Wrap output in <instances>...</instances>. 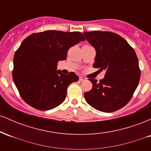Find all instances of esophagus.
I'll return each mask as SVG.
<instances>
[{
    "label": "esophagus",
    "instance_id": "1",
    "mask_svg": "<svg viewBox=\"0 0 151 151\" xmlns=\"http://www.w3.org/2000/svg\"><path fill=\"white\" fill-rule=\"evenodd\" d=\"M86 80V78L84 77H79V81H84Z\"/></svg>",
    "mask_w": 151,
    "mask_h": 151
}]
</instances>
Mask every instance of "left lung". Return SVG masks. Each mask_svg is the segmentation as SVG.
Here are the masks:
<instances>
[{
	"instance_id": "1",
	"label": "left lung",
	"mask_w": 151,
	"mask_h": 151,
	"mask_svg": "<svg viewBox=\"0 0 151 151\" xmlns=\"http://www.w3.org/2000/svg\"><path fill=\"white\" fill-rule=\"evenodd\" d=\"M96 52L93 67L105 70L104 79H89L92 89L84 93L90 106L100 111L114 112L129 103L136 91L141 70L134 50L126 40L111 32H84Z\"/></svg>"
}]
</instances>
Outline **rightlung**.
I'll use <instances>...</instances> for the list:
<instances>
[{
    "mask_svg": "<svg viewBox=\"0 0 151 151\" xmlns=\"http://www.w3.org/2000/svg\"><path fill=\"white\" fill-rule=\"evenodd\" d=\"M80 32L47 30L31 34L22 41L13 58V79L22 99L41 111L54 109L65 101L67 89L79 80L74 72L57 70L68 50L84 41Z\"/></svg>",
    "mask_w": 151,
    "mask_h": 151,
    "instance_id": "add662e5",
    "label": "right lung"
}]
</instances>
